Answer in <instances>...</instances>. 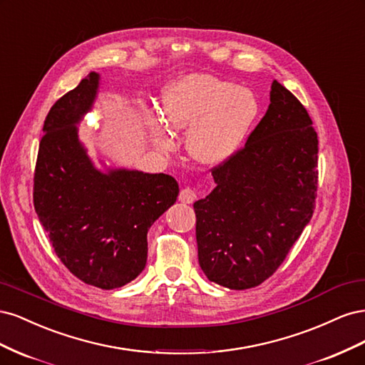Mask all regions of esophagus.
Masks as SVG:
<instances>
[{
  "label": "esophagus",
  "mask_w": 365,
  "mask_h": 365,
  "mask_svg": "<svg viewBox=\"0 0 365 365\" xmlns=\"http://www.w3.org/2000/svg\"><path fill=\"white\" fill-rule=\"evenodd\" d=\"M178 200L182 204H193L196 201V192L193 189H189V187H185V189H182L180 192Z\"/></svg>",
  "instance_id": "1"
}]
</instances>
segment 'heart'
I'll return each instance as SVG.
<instances>
[{"label": "heart", "instance_id": "1", "mask_svg": "<svg viewBox=\"0 0 365 365\" xmlns=\"http://www.w3.org/2000/svg\"><path fill=\"white\" fill-rule=\"evenodd\" d=\"M259 98L247 86L210 74H185L165 85L160 96V117L141 114L149 138L158 150L169 152L172 134L185 135V150L200 164L217 165L239 149L259 115Z\"/></svg>", "mask_w": 365, "mask_h": 365}]
</instances>
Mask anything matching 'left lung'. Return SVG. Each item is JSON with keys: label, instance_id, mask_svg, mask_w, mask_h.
I'll return each mask as SVG.
<instances>
[{"label": "left lung", "instance_id": "8db88e82", "mask_svg": "<svg viewBox=\"0 0 365 365\" xmlns=\"http://www.w3.org/2000/svg\"><path fill=\"white\" fill-rule=\"evenodd\" d=\"M269 106L244 149L193 204L200 267L210 282L248 289L275 272L314 213L318 137L304 106L274 81Z\"/></svg>", "mask_w": 365, "mask_h": 365}]
</instances>
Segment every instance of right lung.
Masks as SVG:
<instances>
[{"label": "right lung", "instance_id": "right-lung-1", "mask_svg": "<svg viewBox=\"0 0 365 365\" xmlns=\"http://www.w3.org/2000/svg\"><path fill=\"white\" fill-rule=\"evenodd\" d=\"M101 74L91 71L51 106L39 143L33 202L61 262L82 282L114 289L148 262V231L170 208L178 182L164 173L96 163L79 137Z\"/></svg>", "mask_w": 365, "mask_h": 365}]
</instances>
